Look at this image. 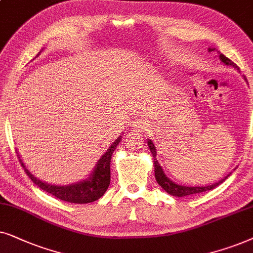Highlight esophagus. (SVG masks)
<instances>
[{
  "label": "esophagus",
  "mask_w": 253,
  "mask_h": 253,
  "mask_svg": "<svg viewBox=\"0 0 253 253\" xmlns=\"http://www.w3.org/2000/svg\"><path fill=\"white\" fill-rule=\"evenodd\" d=\"M132 127L135 132H142V130H146L148 127V124L146 120L141 119V118H137L132 123Z\"/></svg>",
  "instance_id": "1"
}]
</instances>
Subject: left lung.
<instances>
[{
  "instance_id": "8db88e82",
  "label": "left lung",
  "mask_w": 253,
  "mask_h": 253,
  "mask_svg": "<svg viewBox=\"0 0 253 253\" xmlns=\"http://www.w3.org/2000/svg\"><path fill=\"white\" fill-rule=\"evenodd\" d=\"M211 50V49H210ZM220 59L221 61L224 63V65H228V66H232L235 67V68H237L236 63H234L231 61L230 59H228L227 56H224L223 54H220ZM247 80V79H245ZM148 146L150 148V151L151 154H153V158H154V167H155V178H156L157 183L161 185V187L163 188L164 191H167L168 193L173 195V197H186V195H191V194H197V193H201V192H206V191H210V190H213L216 186H218L221 183H223V181L227 179V177L224 178V179H222L218 181V183H215L213 185H210V186H195V187H192V186H181V185H178V184H174L172 180H170L169 178H168L166 174L163 172V169H162L160 164H158V161L156 158V148H155L154 143L151 142V140L148 141Z\"/></svg>"
}]
</instances>
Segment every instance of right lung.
Masks as SVG:
<instances>
[{
  "label": "right lung",
  "mask_w": 253,
  "mask_h": 253,
  "mask_svg": "<svg viewBox=\"0 0 253 253\" xmlns=\"http://www.w3.org/2000/svg\"><path fill=\"white\" fill-rule=\"evenodd\" d=\"M39 55V54H38ZM121 136L114 141L111 144V147L107 149L105 154L99 158L98 163L93 170V173L91 177L87 180L80 181L77 184L68 185V186H55V185H49L43 181L37 179L33 177L30 171L26 169L23 162L21 161L23 168H25V172L28 176L31 178V180L35 183L37 186L42 188V190L46 191L47 193L53 194L60 200L68 201V203L73 204H89L93 203V201L98 200L102 195L105 193L107 188H109L110 181H111V156H112L114 149H116L118 144L120 142Z\"/></svg>",
  "instance_id": "obj_1"
}]
</instances>
